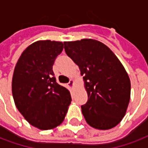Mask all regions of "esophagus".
Segmentation results:
<instances>
[{
	"label": "esophagus",
	"instance_id": "obj_1",
	"mask_svg": "<svg viewBox=\"0 0 148 148\" xmlns=\"http://www.w3.org/2000/svg\"><path fill=\"white\" fill-rule=\"evenodd\" d=\"M74 84V81L73 79H71L70 80V82H68V85L70 87H73V85Z\"/></svg>",
	"mask_w": 148,
	"mask_h": 148
}]
</instances>
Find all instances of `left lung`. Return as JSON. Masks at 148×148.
<instances>
[{
  "label": "left lung",
  "mask_w": 148,
  "mask_h": 148,
  "mask_svg": "<svg viewBox=\"0 0 148 148\" xmlns=\"http://www.w3.org/2000/svg\"><path fill=\"white\" fill-rule=\"evenodd\" d=\"M66 55L83 76L88 101L82 106L85 121L95 129H112L124 118L130 103L129 75L114 52L93 39L65 41Z\"/></svg>",
  "instance_id": "left-lung-1"
}]
</instances>
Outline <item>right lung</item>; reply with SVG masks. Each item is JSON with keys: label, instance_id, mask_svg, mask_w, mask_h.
<instances>
[{"label": "right lung", "instance_id": "1", "mask_svg": "<svg viewBox=\"0 0 148 148\" xmlns=\"http://www.w3.org/2000/svg\"><path fill=\"white\" fill-rule=\"evenodd\" d=\"M63 49V42L38 40L24 50L14 70V102L24 119L42 130L63 121L71 104L67 88L56 82L52 66Z\"/></svg>", "mask_w": 148, "mask_h": 148}]
</instances>
